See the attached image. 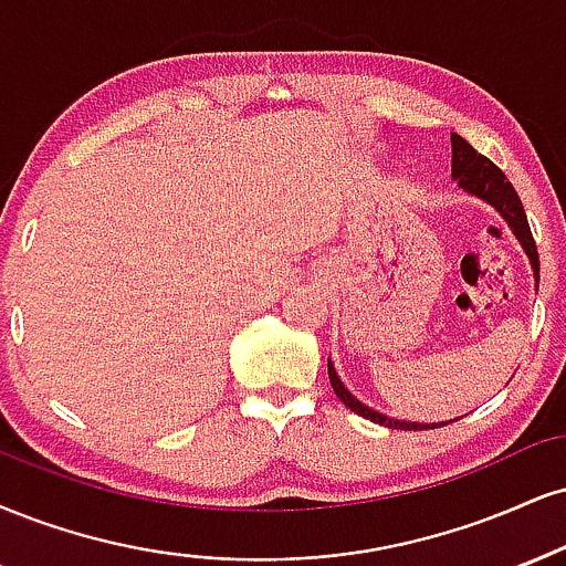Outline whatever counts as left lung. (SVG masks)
Wrapping results in <instances>:
<instances>
[{
  "label": "left lung",
  "mask_w": 566,
  "mask_h": 566,
  "mask_svg": "<svg viewBox=\"0 0 566 566\" xmlns=\"http://www.w3.org/2000/svg\"><path fill=\"white\" fill-rule=\"evenodd\" d=\"M451 147H453V166H451L453 179L459 181V187L464 189V192L490 202V206H493L503 218H506V223L512 227L516 240L522 242V248H524V253H527L530 263H533V271H535V279H537V271H541V263H537V248H535V240H533V231H530L527 216H524L522 200H520V195H516V189L512 187V181L503 176V171L499 166H495L493 160H488L485 155H480L478 149L469 145L467 139H461L459 134H451ZM329 382H332V390H335L337 398L343 400V403L348 406L350 411H356L358 417H364V419L377 421V424L392 427V430H434V427L448 424V421H442V424L398 421V419L385 417V413L374 411V408L360 403L356 395H353L348 387L339 382V377H337L335 366H332V360H329ZM451 421H455V419H451Z\"/></svg>",
  "instance_id": "obj_1"
}]
</instances>
